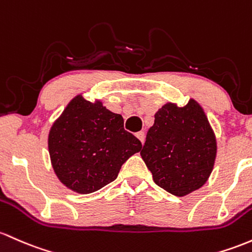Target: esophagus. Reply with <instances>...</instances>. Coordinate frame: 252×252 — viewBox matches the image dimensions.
I'll return each instance as SVG.
<instances>
[{"mask_svg": "<svg viewBox=\"0 0 252 252\" xmlns=\"http://www.w3.org/2000/svg\"><path fill=\"white\" fill-rule=\"evenodd\" d=\"M136 137L141 141V142H143V140H145V131L136 132Z\"/></svg>", "mask_w": 252, "mask_h": 252, "instance_id": "obj_1", "label": "esophagus"}]
</instances>
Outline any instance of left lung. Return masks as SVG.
<instances>
[{
  "mask_svg": "<svg viewBox=\"0 0 252 252\" xmlns=\"http://www.w3.org/2000/svg\"><path fill=\"white\" fill-rule=\"evenodd\" d=\"M141 157L157 185L185 196L206 183L217 157V140L197 101L183 107L165 104L156 113Z\"/></svg>",
  "mask_w": 252,
  "mask_h": 252,
  "instance_id": "left-lung-1",
  "label": "left lung"
}]
</instances>
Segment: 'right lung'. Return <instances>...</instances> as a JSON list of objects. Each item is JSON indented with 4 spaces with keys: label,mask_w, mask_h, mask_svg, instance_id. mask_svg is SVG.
Returning a JSON list of instances; mask_svg holds the SVG:
<instances>
[{
    "label": "right lung",
    "mask_w": 252,
    "mask_h": 252,
    "mask_svg": "<svg viewBox=\"0 0 252 252\" xmlns=\"http://www.w3.org/2000/svg\"><path fill=\"white\" fill-rule=\"evenodd\" d=\"M123 117L76 95L49 132L55 173L65 187L91 193L117 178L122 165L142 148L123 126Z\"/></svg>",
    "instance_id": "obj_1"
}]
</instances>
